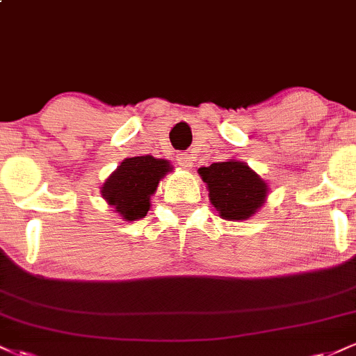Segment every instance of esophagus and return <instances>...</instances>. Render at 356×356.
Returning a JSON list of instances; mask_svg holds the SVG:
<instances>
[{
	"mask_svg": "<svg viewBox=\"0 0 356 356\" xmlns=\"http://www.w3.org/2000/svg\"><path fill=\"white\" fill-rule=\"evenodd\" d=\"M175 161H177V164L186 170H191L192 167H194V157H192V154H187V152L177 154V159H175Z\"/></svg>",
	"mask_w": 356,
	"mask_h": 356,
	"instance_id": "1",
	"label": "esophagus"
}]
</instances>
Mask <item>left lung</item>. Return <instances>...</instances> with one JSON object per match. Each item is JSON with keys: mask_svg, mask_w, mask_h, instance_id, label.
I'll return each instance as SVG.
<instances>
[{"mask_svg": "<svg viewBox=\"0 0 356 356\" xmlns=\"http://www.w3.org/2000/svg\"><path fill=\"white\" fill-rule=\"evenodd\" d=\"M207 191L209 201L226 220H246L266 202L268 182L246 162L229 159L197 170Z\"/></svg>", "mask_w": 356, "mask_h": 356, "instance_id": "1", "label": "left lung"}]
</instances>
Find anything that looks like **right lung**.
Returning a JSON list of instances; mask_svg holds the SVG:
<instances>
[{"mask_svg":"<svg viewBox=\"0 0 356 356\" xmlns=\"http://www.w3.org/2000/svg\"><path fill=\"white\" fill-rule=\"evenodd\" d=\"M172 169L169 161L152 155L125 159L104 182L102 197L124 220L145 218L159 182Z\"/></svg>","mask_w":356,"mask_h":356,"instance_id":"1","label":"right lung"}]
</instances>
